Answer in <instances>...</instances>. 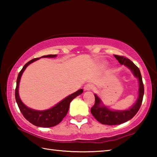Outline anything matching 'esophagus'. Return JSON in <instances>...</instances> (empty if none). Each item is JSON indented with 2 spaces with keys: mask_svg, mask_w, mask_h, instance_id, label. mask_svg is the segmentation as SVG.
I'll use <instances>...</instances> for the list:
<instances>
[{
  "mask_svg": "<svg viewBox=\"0 0 157 157\" xmlns=\"http://www.w3.org/2000/svg\"><path fill=\"white\" fill-rule=\"evenodd\" d=\"M94 89V86H93V85L91 84H87L84 86V89L85 91H90V90H91Z\"/></svg>",
  "mask_w": 157,
  "mask_h": 157,
  "instance_id": "1",
  "label": "esophagus"
}]
</instances>
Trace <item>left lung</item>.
Instances as JSON below:
<instances>
[{
  "label": "left lung",
  "instance_id": "8db88e82",
  "mask_svg": "<svg viewBox=\"0 0 157 157\" xmlns=\"http://www.w3.org/2000/svg\"><path fill=\"white\" fill-rule=\"evenodd\" d=\"M114 57L121 64H123L128 67L134 73V76L139 79V98L136 102L129 109L125 111H112L105 107V105H102L100 98L96 95H94L95 104L91 107V112L98 122L102 124H107V125L120 124L132 119L139 111L141 106L143 95H144V85L143 83L141 74H140L139 68L128 58L116 55H114Z\"/></svg>",
  "mask_w": 157,
  "mask_h": 157
}]
</instances>
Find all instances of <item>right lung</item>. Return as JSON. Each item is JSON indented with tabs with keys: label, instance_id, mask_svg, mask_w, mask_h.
Masks as SVG:
<instances>
[{
	"label": "right lung",
	"instance_id": "add662e5",
	"mask_svg": "<svg viewBox=\"0 0 157 157\" xmlns=\"http://www.w3.org/2000/svg\"><path fill=\"white\" fill-rule=\"evenodd\" d=\"M57 57V55H48L41 57ZM39 59V58H34V59L29 61L28 63H25L19 73H18L17 79V86H16L15 89V98L21 113L23 114V116H24L26 120L37 127H51L57 125L63 120V118H64L68 113L69 106H70L71 101L78 95L82 94L83 93V90L79 89L78 91L73 93V94L68 95V97L64 98L57 105H55V107L50 108L48 110L36 111L26 107L21 102L19 95H18V85H19L21 77L22 75L23 71H25V69L29 64H30L31 63L35 62Z\"/></svg>",
	"mask_w": 157,
	"mask_h": 157
}]
</instances>
